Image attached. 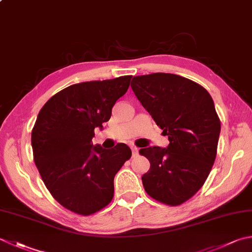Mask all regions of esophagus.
I'll use <instances>...</instances> for the list:
<instances>
[{"label":"esophagus","mask_w":252,"mask_h":252,"mask_svg":"<svg viewBox=\"0 0 252 252\" xmlns=\"http://www.w3.org/2000/svg\"><path fill=\"white\" fill-rule=\"evenodd\" d=\"M131 150H132V156L134 157V156H136L137 154H139V149H137V147H135V146H132L131 147Z\"/></svg>","instance_id":"34e87169"}]
</instances>
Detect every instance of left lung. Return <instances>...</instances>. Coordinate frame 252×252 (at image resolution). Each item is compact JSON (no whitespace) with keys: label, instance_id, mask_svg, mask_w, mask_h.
I'll return each instance as SVG.
<instances>
[{"label":"left lung","instance_id":"left-lung-1","mask_svg":"<svg viewBox=\"0 0 252 252\" xmlns=\"http://www.w3.org/2000/svg\"><path fill=\"white\" fill-rule=\"evenodd\" d=\"M131 87L169 140L167 147L140 150L151 162L143 186L155 200L179 205L200 190L214 164L220 132L214 101L199 84L171 73L134 76Z\"/></svg>","mask_w":252,"mask_h":252}]
</instances>
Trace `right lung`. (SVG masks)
<instances>
[{
  "label": "right lung",
  "instance_id": "obj_1",
  "mask_svg": "<svg viewBox=\"0 0 252 252\" xmlns=\"http://www.w3.org/2000/svg\"><path fill=\"white\" fill-rule=\"evenodd\" d=\"M131 77L74 84L38 113L32 132L34 164L53 198L74 213L91 215L109 204L115 176L132 155L125 143L111 150L92 143L95 127L110 119Z\"/></svg>",
  "mask_w": 252,
  "mask_h": 252
}]
</instances>
